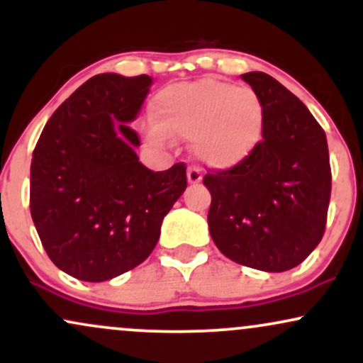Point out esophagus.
Segmentation results:
<instances>
[{
    "instance_id": "esophagus-1",
    "label": "esophagus",
    "mask_w": 363,
    "mask_h": 363,
    "mask_svg": "<svg viewBox=\"0 0 363 363\" xmlns=\"http://www.w3.org/2000/svg\"><path fill=\"white\" fill-rule=\"evenodd\" d=\"M201 169L194 167V165L187 169V181H189V184H198V182H201Z\"/></svg>"
}]
</instances>
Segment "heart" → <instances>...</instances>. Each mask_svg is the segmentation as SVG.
Listing matches in <instances>:
<instances>
[{
    "instance_id": "obj_1",
    "label": "heart",
    "mask_w": 363,
    "mask_h": 363,
    "mask_svg": "<svg viewBox=\"0 0 363 363\" xmlns=\"http://www.w3.org/2000/svg\"><path fill=\"white\" fill-rule=\"evenodd\" d=\"M155 124L147 128L152 145L169 136L193 140V152L208 167L230 169L242 164L261 143L264 104L249 86L216 78L174 83L157 94Z\"/></svg>"
}]
</instances>
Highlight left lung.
<instances>
[{
  "label": "left lung",
  "mask_w": 363,
  "mask_h": 363,
  "mask_svg": "<svg viewBox=\"0 0 363 363\" xmlns=\"http://www.w3.org/2000/svg\"><path fill=\"white\" fill-rule=\"evenodd\" d=\"M264 104L247 160L203 177L210 234L228 259L261 272L295 268L324 235L331 198L326 133L303 104L262 72L242 74Z\"/></svg>",
  "instance_id": "8db88e82"
}]
</instances>
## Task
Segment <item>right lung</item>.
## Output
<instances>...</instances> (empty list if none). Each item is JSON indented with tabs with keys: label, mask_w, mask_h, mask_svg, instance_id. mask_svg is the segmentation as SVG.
I'll list each match as a JSON object with an SVG mask.
<instances>
[{
	"label": "right lung",
	"mask_w": 363,
	"mask_h": 363,
	"mask_svg": "<svg viewBox=\"0 0 363 363\" xmlns=\"http://www.w3.org/2000/svg\"><path fill=\"white\" fill-rule=\"evenodd\" d=\"M152 78L95 74L57 107L32 153L30 213L51 261L83 281L141 264L164 216L184 193L186 165L145 167L138 116Z\"/></svg>",
	"instance_id": "obj_1"
}]
</instances>
